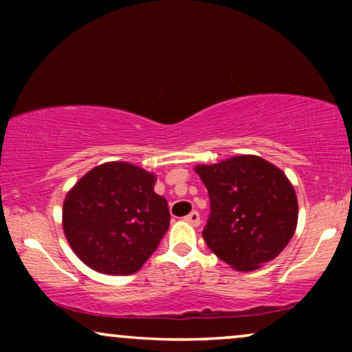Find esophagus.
<instances>
[{
	"label": "esophagus",
	"mask_w": 352,
	"mask_h": 352,
	"mask_svg": "<svg viewBox=\"0 0 352 352\" xmlns=\"http://www.w3.org/2000/svg\"><path fill=\"white\" fill-rule=\"evenodd\" d=\"M184 221L186 223H189L190 226H194V228H197V226L200 224V214H199V211H192V213H189L184 218Z\"/></svg>",
	"instance_id": "esophagus-1"
}]
</instances>
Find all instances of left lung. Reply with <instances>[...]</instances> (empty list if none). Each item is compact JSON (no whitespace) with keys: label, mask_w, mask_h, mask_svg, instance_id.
I'll use <instances>...</instances> for the list:
<instances>
[{"label":"left lung","mask_w":352,"mask_h":352,"mask_svg":"<svg viewBox=\"0 0 352 352\" xmlns=\"http://www.w3.org/2000/svg\"><path fill=\"white\" fill-rule=\"evenodd\" d=\"M210 195L206 245L237 271H254L280 254L298 223L292 182L276 165L239 155L195 166Z\"/></svg>","instance_id":"1"}]
</instances>
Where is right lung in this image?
Masks as SVG:
<instances>
[{
  "instance_id": "1",
  "label": "right lung",
  "mask_w": 352,
  "mask_h": 352,
  "mask_svg": "<svg viewBox=\"0 0 352 352\" xmlns=\"http://www.w3.org/2000/svg\"><path fill=\"white\" fill-rule=\"evenodd\" d=\"M155 176L124 162L86 173L65 197L62 226L72 250L100 274L129 276L155 252L170 228Z\"/></svg>"
}]
</instances>
